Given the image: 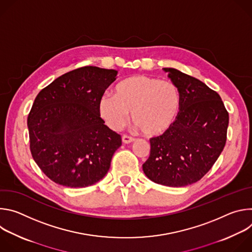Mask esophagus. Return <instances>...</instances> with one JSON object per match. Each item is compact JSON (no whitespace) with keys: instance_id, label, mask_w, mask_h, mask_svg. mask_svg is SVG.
Segmentation results:
<instances>
[{"instance_id":"1","label":"esophagus","mask_w":252,"mask_h":252,"mask_svg":"<svg viewBox=\"0 0 252 252\" xmlns=\"http://www.w3.org/2000/svg\"><path fill=\"white\" fill-rule=\"evenodd\" d=\"M122 138H123V141H124L125 143H129V142H131V141L134 140V138H133L132 136L127 135V134H124Z\"/></svg>"}]
</instances>
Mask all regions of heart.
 <instances>
[{"mask_svg":"<svg viewBox=\"0 0 252 252\" xmlns=\"http://www.w3.org/2000/svg\"><path fill=\"white\" fill-rule=\"evenodd\" d=\"M181 110V93L175 84L138 75L122 81L115 94L98 100V114L113 129L122 128L132 112V122L142 133L155 136L166 131Z\"/></svg>","mask_w":252,"mask_h":252,"instance_id":"1","label":"heart"}]
</instances>
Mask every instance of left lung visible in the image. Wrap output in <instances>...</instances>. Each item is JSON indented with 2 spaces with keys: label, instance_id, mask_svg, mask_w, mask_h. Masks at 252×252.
Listing matches in <instances>:
<instances>
[{
  "label": "left lung",
  "instance_id": "obj_1",
  "mask_svg": "<svg viewBox=\"0 0 252 252\" xmlns=\"http://www.w3.org/2000/svg\"><path fill=\"white\" fill-rule=\"evenodd\" d=\"M162 69L181 93V110L166 131L150 138L151 155L142 169L157 184L186 187L198 182L218 160L229 117L220 94L204 83L175 68Z\"/></svg>",
  "mask_w": 252,
  "mask_h": 252
}]
</instances>
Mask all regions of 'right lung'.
<instances>
[{"label": "right lung", "mask_w": 252, "mask_h": 252, "mask_svg": "<svg viewBox=\"0 0 252 252\" xmlns=\"http://www.w3.org/2000/svg\"><path fill=\"white\" fill-rule=\"evenodd\" d=\"M118 71L87 65L70 70L44 88L28 116L30 150L54 183L86 188L110 169L122 136L104 125L98 100Z\"/></svg>", "instance_id": "obj_1"}]
</instances>
